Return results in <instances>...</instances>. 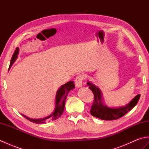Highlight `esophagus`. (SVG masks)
I'll list each match as a JSON object with an SVG mask.
<instances>
[{"label": "esophagus", "instance_id": "obj_1", "mask_svg": "<svg viewBox=\"0 0 149 149\" xmlns=\"http://www.w3.org/2000/svg\"><path fill=\"white\" fill-rule=\"evenodd\" d=\"M84 75H79L76 77L75 79V86L77 88H81L83 84V80L84 79Z\"/></svg>", "mask_w": 149, "mask_h": 149}]
</instances>
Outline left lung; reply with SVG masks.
<instances>
[{
    "instance_id": "8db88e82",
    "label": "left lung",
    "mask_w": 149,
    "mask_h": 149,
    "mask_svg": "<svg viewBox=\"0 0 149 149\" xmlns=\"http://www.w3.org/2000/svg\"><path fill=\"white\" fill-rule=\"evenodd\" d=\"M87 85L94 95V102L90 110L91 115L101 120H113L121 118L136 105L140 97V95L138 94L124 106L111 107L104 103L102 91L99 88L90 81L87 82Z\"/></svg>"
}]
</instances>
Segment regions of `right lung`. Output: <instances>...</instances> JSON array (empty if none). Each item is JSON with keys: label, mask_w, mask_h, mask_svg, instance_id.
<instances>
[{"label": "right lung", "mask_w": 149, "mask_h": 149, "mask_svg": "<svg viewBox=\"0 0 149 149\" xmlns=\"http://www.w3.org/2000/svg\"><path fill=\"white\" fill-rule=\"evenodd\" d=\"M19 54V48L16 49L13 55L11 62H10V65H9V68L11 67L12 65L13 64L15 61L17 60L18 58V55ZM75 88V84L74 83V81H69L68 83H65V84L62 85V86L60 87L59 89L57 90V92L56 94V99H55V107L54 109L53 112L50 114V115L47 116L46 117H44L42 118H29L26 115H23V114H21V115L24 116L25 118L29 120V121L36 123H45L47 122L52 121V120H55L56 119L59 118L60 116L63 113V111L65 109V101L66 97L68 95V93H69L70 91L74 89Z\"/></svg>", "instance_id": "add662e5"}]
</instances>
